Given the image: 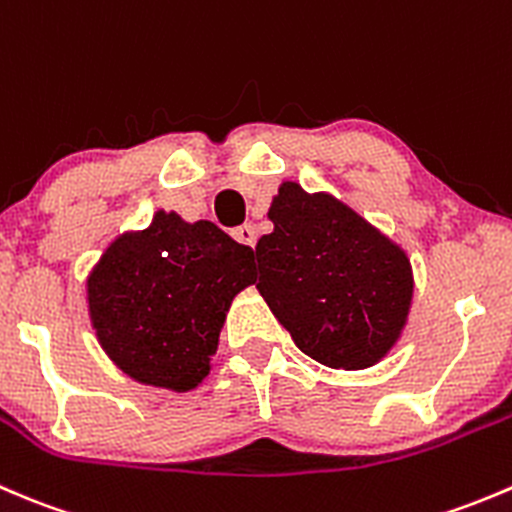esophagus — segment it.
Wrapping results in <instances>:
<instances>
[{"instance_id":"obj_1","label":"esophagus","mask_w":512,"mask_h":512,"mask_svg":"<svg viewBox=\"0 0 512 512\" xmlns=\"http://www.w3.org/2000/svg\"><path fill=\"white\" fill-rule=\"evenodd\" d=\"M234 239L239 241V244L251 246V249H254V246H256V229L251 224L239 226V229H234Z\"/></svg>"}]
</instances>
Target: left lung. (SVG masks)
<instances>
[{
  "label": "left lung",
  "mask_w": 512,
  "mask_h": 512,
  "mask_svg": "<svg viewBox=\"0 0 512 512\" xmlns=\"http://www.w3.org/2000/svg\"><path fill=\"white\" fill-rule=\"evenodd\" d=\"M271 234L256 244V288L293 343L328 368L388 356L413 301L411 258L336 196L283 181Z\"/></svg>",
  "instance_id": "left-lung-1"
}]
</instances>
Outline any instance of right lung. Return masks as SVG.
Here are the masks:
<instances>
[{
  "mask_svg": "<svg viewBox=\"0 0 512 512\" xmlns=\"http://www.w3.org/2000/svg\"><path fill=\"white\" fill-rule=\"evenodd\" d=\"M254 251L211 221L156 211L121 234L86 278L96 338L116 368L144 386L194 391L211 371L236 293L251 286Z\"/></svg>",
  "mask_w": 512,
  "mask_h": 512,
  "instance_id": "right-lung-1",
  "label": "right lung"
}]
</instances>
